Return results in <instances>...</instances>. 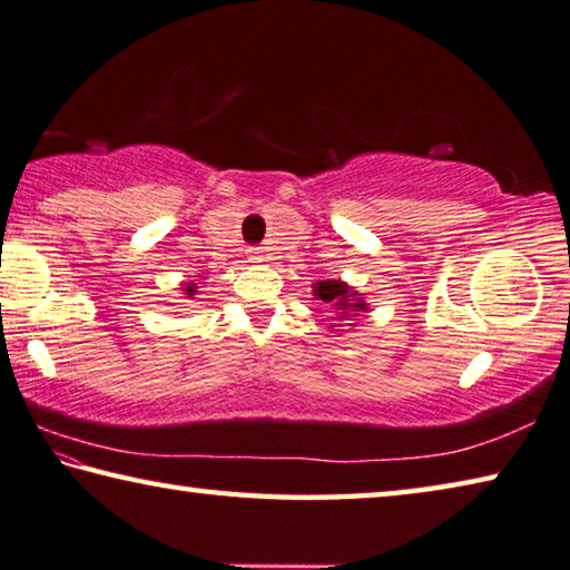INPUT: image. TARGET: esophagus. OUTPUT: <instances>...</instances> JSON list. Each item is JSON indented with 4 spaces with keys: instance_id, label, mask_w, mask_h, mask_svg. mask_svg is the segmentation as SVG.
<instances>
[{
    "instance_id": "esophagus-1",
    "label": "esophagus",
    "mask_w": 570,
    "mask_h": 570,
    "mask_svg": "<svg viewBox=\"0 0 570 570\" xmlns=\"http://www.w3.org/2000/svg\"><path fill=\"white\" fill-rule=\"evenodd\" d=\"M247 255H249V263H265V255L259 247H249Z\"/></svg>"
}]
</instances>
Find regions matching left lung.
<instances>
[{
  "instance_id": "left-lung-1",
  "label": "left lung",
  "mask_w": 570,
  "mask_h": 570,
  "mask_svg": "<svg viewBox=\"0 0 570 570\" xmlns=\"http://www.w3.org/2000/svg\"><path fill=\"white\" fill-rule=\"evenodd\" d=\"M315 301H323L325 305L335 307L337 313H341V317L351 315L355 317L361 311H367V303L363 301V297H357L361 293L357 291H351L343 279H321V283H315ZM337 317V321H341Z\"/></svg>"
}]
</instances>
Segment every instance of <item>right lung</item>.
<instances>
[{"label": "right lung", "instance_id": "add662e5", "mask_svg": "<svg viewBox=\"0 0 570 570\" xmlns=\"http://www.w3.org/2000/svg\"><path fill=\"white\" fill-rule=\"evenodd\" d=\"M185 293H187V295H195V293H197V291H195V283H189V285H185Z\"/></svg>", "mask_w": 570, "mask_h": 570}]
</instances>
